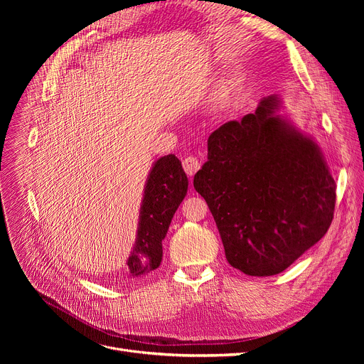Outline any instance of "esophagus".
<instances>
[{
	"label": "esophagus",
	"mask_w": 364,
	"mask_h": 364,
	"mask_svg": "<svg viewBox=\"0 0 364 364\" xmlns=\"http://www.w3.org/2000/svg\"><path fill=\"white\" fill-rule=\"evenodd\" d=\"M183 168L188 176H195L200 168V162L195 156H187L183 159Z\"/></svg>",
	"instance_id": "obj_1"
}]
</instances>
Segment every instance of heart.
I'll return each mask as SVG.
<instances>
[{
	"mask_svg": "<svg viewBox=\"0 0 364 364\" xmlns=\"http://www.w3.org/2000/svg\"><path fill=\"white\" fill-rule=\"evenodd\" d=\"M237 85H239V82H237V81H233V82L230 84V87H228V91H230V92H235V91L237 90Z\"/></svg>",
	"mask_w": 364,
	"mask_h": 364,
	"instance_id": "heart-1",
	"label": "heart"
}]
</instances>
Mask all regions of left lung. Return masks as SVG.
Here are the masks:
<instances>
[{
	"label": "left lung",
	"mask_w": 364,
	"mask_h": 364,
	"mask_svg": "<svg viewBox=\"0 0 364 364\" xmlns=\"http://www.w3.org/2000/svg\"><path fill=\"white\" fill-rule=\"evenodd\" d=\"M277 97L208 139L195 176L224 245L247 276H273L316 245L333 220L336 184L311 137L276 113Z\"/></svg>",
	"instance_id": "obj_1"
}]
</instances>
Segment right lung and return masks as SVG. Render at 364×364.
I'll list each match as a JSON object with an SVG mask.
<instances>
[{
  "mask_svg": "<svg viewBox=\"0 0 364 364\" xmlns=\"http://www.w3.org/2000/svg\"><path fill=\"white\" fill-rule=\"evenodd\" d=\"M188 180L177 156L159 158L153 165L140 209L136 246L128 258L129 276L141 277L162 261V240L187 193Z\"/></svg>",
  "mask_w": 364,
  "mask_h": 364,
  "instance_id": "1",
  "label": "right lung"
}]
</instances>
